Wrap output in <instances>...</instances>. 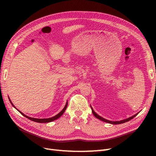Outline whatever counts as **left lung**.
<instances>
[{
	"label": "left lung",
	"mask_w": 156,
	"mask_h": 156,
	"mask_svg": "<svg viewBox=\"0 0 156 156\" xmlns=\"http://www.w3.org/2000/svg\"><path fill=\"white\" fill-rule=\"evenodd\" d=\"M90 107H91V109H92V113H93V115H94V116H95L96 118H97V119H99V120H102V121H103V122H107V123L111 124H122V123H125V122H128V121H129L130 120L133 119L134 117H135L136 115H137L139 114V112H138V113H136V114H135V115L132 116H131V117L128 118V119H124V120H120V121H115V122H113V121H110V120H106V119H103V118H102L101 116H99L96 112H94V111L93 110V108H92V107L91 106H90Z\"/></svg>",
	"instance_id": "1"
}]
</instances>
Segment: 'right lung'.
I'll return each instance as SVG.
<instances>
[{
    "mask_svg": "<svg viewBox=\"0 0 156 156\" xmlns=\"http://www.w3.org/2000/svg\"><path fill=\"white\" fill-rule=\"evenodd\" d=\"M9 100H10V103H11V104L12 105V106L14 107V108H16V107L13 105V103H12V101H11V100H10V98H9ZM67 105H68V102L66 103V105H65V107H64V108L61 111L58 115H55V116H53V117H51V118H49V119H34V118H31V117H29V116H27V115H25V114H23V112H21L20 111H19L18 109H16L20 112L21 114L23 115V116H25L26 118H27L28 119H29V120H32V121H34V122H38V123H47V122H52V121H54V120H56V119H58V118H60L61 116H62V115H63V113L64 112V111H66V108H67Z\"/></svg>",
    "mask_w": 156,
    "mask_h": 156,
    "instance_id": "1",
    "label": "right lung"
}]
</instances>
